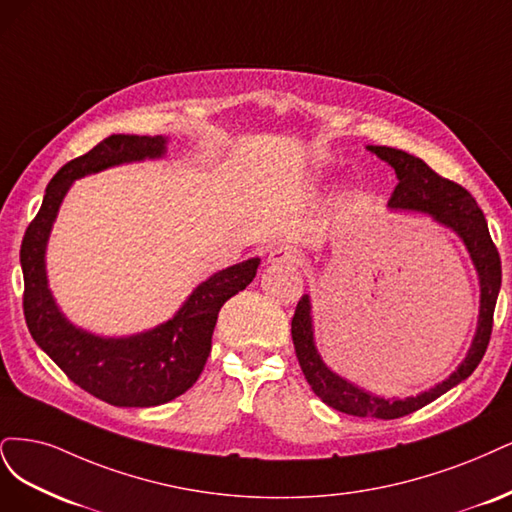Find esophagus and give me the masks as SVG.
Returning a JSON list of instances; mask_svg holds the SVG:
<instances>
[{"mask_svg":"<svg viewBox=\"0 0 512 512\" xmlns=\"http://www.w3.org/2000/svg\"><path fill=\"white\" fill-rule=\"evenodd\" d=\"M268 261L274 263V266H300L302 253L295 249V246L283 244V246H276V249L270 253Z\"/></svg>","mask_w":512,"mask_h":512,"instance_id":"1","label":"esophagus"}]
</instances>
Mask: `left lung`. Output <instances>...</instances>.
Segmentation results:
<instances>
[{"label":"left lung","mask_w":512,"mask_h":512,"mask_svg":"<svg viewBox=\"0 0 512 512\" xmlns=\"http://www.w3.org/2000/svg\"><path fill=\"white\" fill-rule=\"evenodd\" d=\"M368 151L389 163L395 170V176H398V185H395L389 197L387 208L395 212H421L427 214L434 223L451 229V232L464 242L478 276V287H481V295H478L476 332L464 361H461L457 370L449 378H444L442 383L417 395H410V398L404 400L383 398V395L366 391L364 387L346 381L344 376L336 374L325 364L315 344L310 295H302L291 321V336L295 355H298L310 389L315 391L327 406L344 412V415L398 419L427 406L436 398H440L442 393H447L461 381H466V378L476 370V366L481 364L493 327V310H496L498 293L502 285V266L496 244H493L489 236L483 210L478 208L474 197L464 187L438 176L423 159L398 151V148L368 146Z\"/></svg>","instance_id":"1"}]
</instances>
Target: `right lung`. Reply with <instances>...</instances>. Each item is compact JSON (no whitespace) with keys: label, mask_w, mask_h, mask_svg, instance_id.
I'll return each instance as SVG.
<instances>
[{"label":"right lung","mask_w":512,"mask_h":512,"mask_svg":"<svg viewBox=\"0 0 512 512\" xmlns=\"http://www.w3.org/2000/svg\"><path fill=\"white\" fill-rule=\"evenodd\" d=\"M168 138L114 134L87 155L72 159L46 187L36 219L21 244L25 321L40 349L80 389L112 406L148 408L183 395L200 378L221 306L251 285L259 257L214 272L166 323L131 336H97L74 325L48 289L46 246L63 197L74 180L144 159H161Z\"/></svg>","instance_id":"right-lung-1"}]
</instances>
